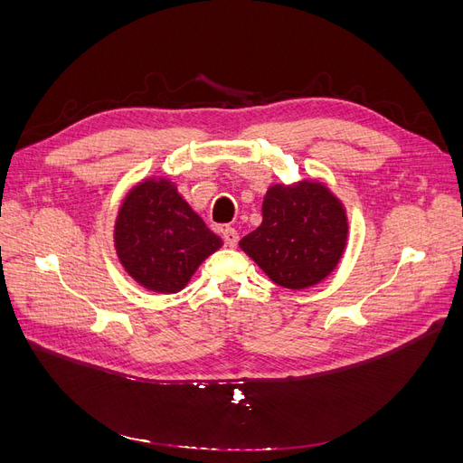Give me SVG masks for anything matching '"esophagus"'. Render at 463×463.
I'll return each mask as SVG.
<instances>
[{"label":"esophagus","mask_w":463,"mask_h":463,"mask_svg":"<svg viewBox=\"0 0 463 463\" xmlns=\"http://www.w3.org/2000/svg\"><path fill=\"white\" fill-rule=\"evenodd\" d=\"M222 237H223V243H226L228 247H235L237 241H240V235H237V232L233 228H223L222 232Z\"/></svg>","instance_id":"34e87169"}]
</instances>
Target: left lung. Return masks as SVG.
Returning a JSON list of instances; mask_svg holds the SVG:
<instances>
[{"label":"left lung","instance_id":"8db88e82","mask_svg":"<svg viewBox=\"0 0 463 463\" xmlns=\"http://www.w3.org/2000/svg\"><path fill=\"white\" fill-rule=\"evenodd\" d=\"M347 240L344 206L320 184L274 185L262 203V223L240 241L241 249L289 289L318 284L338 264Z\"/></svg>","mask_w":463,"mask_h":463}]
</instances>
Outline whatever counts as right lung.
Here are the masks:
<instances>
[{
	"instance_id": "obj_1",
	"label": "right lung",
	"mask_w": 463,
	"mask_h": 463,
	"mask_svg": "<svg viewBox=\"0 0 463 463\" xmlns=\"http://www.w3.org/2000/svg\"><path fill=\"white\" fill-rule=\"evenodd\" d=\"M114 240L125 270L160 293L184 289L199 264L222 245L167 179H148L128 194Z\"/></svg>"
}]
</instances>
